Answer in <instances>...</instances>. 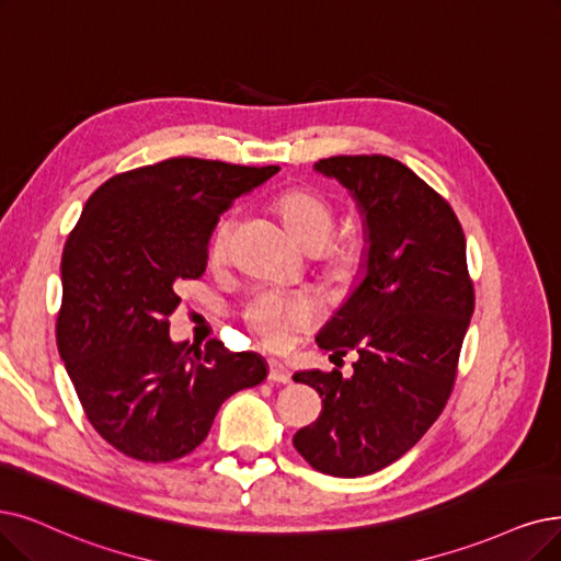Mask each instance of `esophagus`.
I'll return each mask as SVG.
<instances>
[{"mask_svg":"<svg viewBox=\"0 0 561 561\" xmlns=\"http://www.w3.org/2000/svg\"><path fill=\"white\" fill-rule=\"evenodd\" d=\"M266 379H268V382H276V385H289V373H287V368L283 364L268 362Z\"/></svg>","mask_w":561,"mask_h":561,"instance_id":"1","label":"esophagus"}]
</instances>
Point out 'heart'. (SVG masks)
Wrapping results in <instances>:
<instances>
[{"label": "heart", "instance_id": "b5f03b06", "mask_svg": "<svg viewBox=\"0 0 561 561\" xmlns=\"http://www.w3.org/2000/svg\"><path fill=\"white\" fill-rule=\"evenodd\" d=\"M276 211L285 228L310 253H324L327 266L339 276H352L364 266L370 241L366 230H335V211L329 199L312 188H289L276 199ZM232 218L218 220L209 239V260L222 262L228 255ZM243 322L268 350H283L297 333L318 322V306L308 295L283 293V289H260L241 310Z\"/></svg>", "mask_w": 561, "mask_h": 561}]
</instances>
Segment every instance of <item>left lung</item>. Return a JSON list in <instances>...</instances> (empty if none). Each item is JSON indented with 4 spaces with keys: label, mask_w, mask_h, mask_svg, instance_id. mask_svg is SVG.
I'll return each instance as SVG.
<instances>
[{
    "label": "left lung",
    "mask_w": 561,
    "mask_h": 561,
    "mask_svg": "<svg viewBox=\"0 0 561 561\" xmlns=\"http://www.w3.org/2000/svg\"><path fill=\"white\" fill-rule=\"evenodd\" d=\"M347 186L366 216V278L320 331L341 370L297 373L322 398L295 435L304 460L329 477H366L408 454L449 400L474 312L465 232L451 205L382 153L331 156L316 165ZM331 356V358H333Z\"/></svg>",
    "instance_id": "left-lung-1"
}]
</instances>
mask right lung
Returning <instances> with one entry per match:
<instances>
[{
	"label": "right lung",
	"instance_id": "right-lung-1",
	"mask_svg": "<svg viewBox=\"0 0 561 561\" xmlns=\"http://www.w3.org/2000/svg\"><path fill=\"white\" fill-rule=\"evenodd\" d=\"M276 172L179 156L89 195L61 255L57 347L89 423L124 456H188L222 402L266 377L253 352L172 343L168 318L179 285L205 274L220 214Z\"/></svg>",
	"mask_w": 561,
	"mask_h": 561
}]
</instances>
